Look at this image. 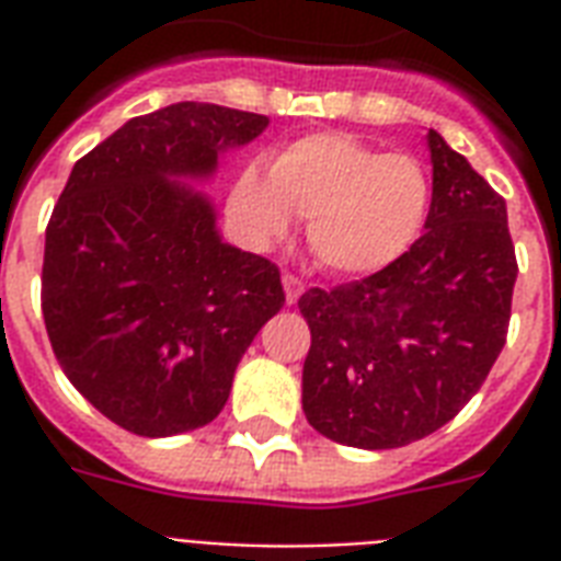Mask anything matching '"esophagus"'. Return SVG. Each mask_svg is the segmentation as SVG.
<instances>
[{"label": "esophagus", "instance_id": "esophagus-1", "mask_svg": "<svg viewBox=\"0 0 561 561\" xmlns=\"http://www.w3.org/2000/svg\"><path fill=\"white\" fill-rule=\"evenodd\" d=\"M282 285H285V299H288V306H294L299 297H302V290H306V282L294 276V273H285L282 276Z\"/></svg>", "mask_w": 561, "mask_h": 561}]
</instances>
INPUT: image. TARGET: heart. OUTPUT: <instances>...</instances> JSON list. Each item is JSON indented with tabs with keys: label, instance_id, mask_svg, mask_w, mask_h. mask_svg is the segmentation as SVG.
Here are the masks:
<instances>
[{
	"label": "heart",
	"instance_id": "b5f03b06",
	"mask_svg": "<svg viewBox=\"0 0 561 561\" xmlns=\"http://www.w3.org/2000/svg\"><path fill=\"white\" fill-rule=\"evenodd\" d=\"M431 209V178L410 153H381L350 134L299 136L271 171H238L227 211L255 247H271L308 218V247L334 273H373L410 250Z\"/></svg>",
	"mask_w": 561,
	"mask_h": 561
}]
</instances>
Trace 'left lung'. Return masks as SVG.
I'll return each mask as SVG.
<instances>
[{
    "label": "left lung",
    "mask_w": 561,
    "mask_h": 561,
    "mask_svg": "<svg viewBox=\"0 0 561 561\" xmlns=\"http://www.w3.org/2000/svg\"><path fill=\"white\" fill-rule=\"evenodd\" d=\"M425 232L367 279L311 288L302 410L352 448H401L451 422L506 343L518 276L506 201L427 130Z\"/></svg>",
    "instance_id": "8db88e82"
}]
</instances>
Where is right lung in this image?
Segmentation results:
<instances>
[{"label": "right lung", "instance_id": "obj_1", "mask_svg": "<svg viewBox=\"0 0 561 561\" xmlns=\"http://www.w3.org/2000/svg\"><path fill=\"white\" fill-rule=\"evenodd\" d=\"M271 118L180 101L75 162L46 227L43 320L57 364L139 436L209 425L238 360L285 302L279 267L224 244L183 178H209Z\"/></svg>", "mask_w": 561, "mask_h": 561}]
</instances>
